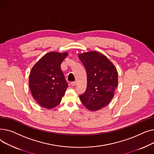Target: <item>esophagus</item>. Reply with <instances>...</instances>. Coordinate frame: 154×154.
<instances>
[{"instance_id": "1", "label": "esophagus", "mask_w": 154, "mask_h": 154, "mask_svg": "<svg viewBox=\"0 0 154 154\" xmlns=\"http://www.w3.org/2000/svg\"><path fill=\"white\" fill-rule=\"evenodd\" d=\"M70 84H71V85H72V86H75V84H76V83H75V82H72L70 83Z\"/></svg>"}]
</instances>
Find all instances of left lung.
Returning a JSON list of instances; mask_svg holds the SVG:
<instances>
[{
    "mask_svg": "<svg viewBox=\"0 0 154 154\" xmlns=\"http://www.w3.org/2000/svg\"><path fill=\"white\" fill-rule=\"evenodd\" d=\"M79 57L85 68L87 78L86 91L79 98L89 110H100L107 106L114 97L118 85L117 69L99 52L80 54Z\"/></svg>",
    "mask_w": 154,
    "mask_h": 154,
    "instance_id": "8db88e82",
    "label": "left lung"
}]
</instances>
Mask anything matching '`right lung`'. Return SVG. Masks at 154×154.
<instances>
[{
    "label": "right lung",
    "mask_w": 154,
    "mask_h": 154,
    "mask_svg": "<svg viewBox=\"0 0 154 154\" xmlns=\"http://www.w3.org/2000/svg\"><path fill=\"white\" fill-rule=\"evenodd\" d=\"M67 55L66 52L47 53L30 71V91L35 100L44 108L52 109L58 106L68 87L60 67Z\"/></svg>",
    "instance_id": "add662e5"
}]
</instances>
